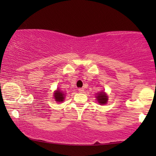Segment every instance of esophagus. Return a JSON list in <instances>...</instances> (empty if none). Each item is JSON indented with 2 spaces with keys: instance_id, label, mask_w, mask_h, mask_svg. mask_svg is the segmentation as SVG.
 I'll return each mask as SVG.
<instances>
[{
  "instance_id": "obj_1",
  "label": "esophagus",
  "mask_w": 156,
  "mask_h": 156,
  "mask_svg": "<svg viewBox=\"0 0 156 156\" xmlns=\"http://www.w3.org/2000/svg\"><path fill=\"white\" fill-rule=\"evenodd\" d=\"M78 90H79V91H80V93H83V92H84V88H80V89H78Z\"/></svg>"
}]
</instances>
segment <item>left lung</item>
Segmentation results:
<instances>
[{
	"label": "left lung",
	"mask_w": 156,
	"mask_h": 156,
	"mask_svg": "<svg viewBox=\"0 0 156 156\" xmlns=\"http://www.w3.org/2000/svg\"><path fill=\"white\" fill-rule=\"evenodd\" d=\"M97 97V101L100 104H105L107 103L108 97H107V95L105 94V92H104V91L99 92L97 94V97Z\"/></svg>",
	"instance_id": "obj_1"
}]
</instances>
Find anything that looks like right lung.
I'll return each instance as SVG.
<instances>
[{
  "label": "right lung",
  "instance_id": "right-lung-1",
  "mask_svg": "<svg viewBox=\"0 0 156 156\" xmlns=\"http://www.w3.org/2000/svg\"><path fill=\"white\" fill-rule=\"evenodd\" d=\"M54 97H55V101L57 102L63 101L64 99H65V94H64V93L62 92V91H61L59 90H57L55 91Z\"/></svg>",
  "mask_w": 156,
  "mask_h": 156
}]
</instances>
